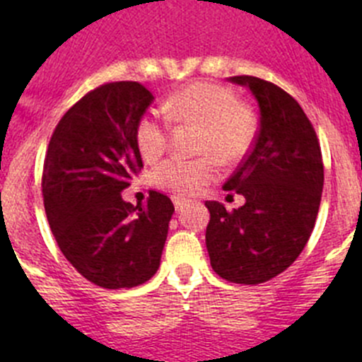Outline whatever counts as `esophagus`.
<instances>
[{"instance_id":"34e87169","label":"esophagus","mask_w":362,"mask_h":362,"mask_svg":"<svg viewBox=\"0 0 362 362\" xmlns=\"http://www.w3.org/2000/svg\"><path fill=\"white\" fill-rule=\"evenodd\" d=\"M173 204H175V208H177V210H180L182 206H185V204H187V202H185V199H182V198H178V196H173Z\"/></svg>"}]
</instances>
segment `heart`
Listing matches in <instances>:
<instances>
[{
	"instance_id": "heart-1",
	"label": "heart",
	"mask_w": 362,
	"mask_h": 362,
	"mask_svg": "<svg viewBox=\"0 0 362 362\" xmlns=\"http://www.w3.org/2000/svg\"><path fill=\"white\" fill-rule=\"evenodd\" d=\"M160 110L170 122L198 126L199 129L196 151L203 156L168 158L152 170L156 187L173 194H196L217 177V159L222 164H236L254 145V113L240 105L236 94L221 83H189L171 93ZM134 140L141 158L158 159L168 147V122L154 112L144 113L136 122Z\"/></svg>"
}]
</instances>
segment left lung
Returning a JSON list of instances; mask_svg holds the SVG:
<instances>
[{
  "mask_svg": "<svg viewBox=\"0 0 362 362\" xmlns=\"http://www.w3.org/2000/svg\"><path fill=\"white\" fill-rule=\"evenodd\" d=\"M259 103L254 145L226 182L245 204L226 210L206 202V249L218 276L233 284L268 282L305 249L319 214L324 163L312 122L289 93L268 80L231 76Z\"/></svg>",
  "mask_w": 362,
  "mask_h": 362,
  "instance_id": "left-lung-1",
  "label": "left lung"
}]
</instances>
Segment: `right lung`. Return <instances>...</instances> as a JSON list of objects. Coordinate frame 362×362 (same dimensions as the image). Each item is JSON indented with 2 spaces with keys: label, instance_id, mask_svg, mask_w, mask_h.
Segmentation results:
<instances>
[{
  "label": "right lung",
  "instance_id": "1",
  "mask_svg": "<svg viewBox=\"0 0 362 362\" xmlns=\"http://www.w3.org/2000/svg\"><path fill=\"white\" fill-rule=\"evenodd\" d=\"M152 100L138 82L103 83L61 117L47 148L42 194L54 238L105 289H131L158 272L175 211L158 191L140 206L120 196L144 168L134 129Z\"/></svg>",
  "mask_w": 362,
  "mask_h": 362
}]
</instances>
